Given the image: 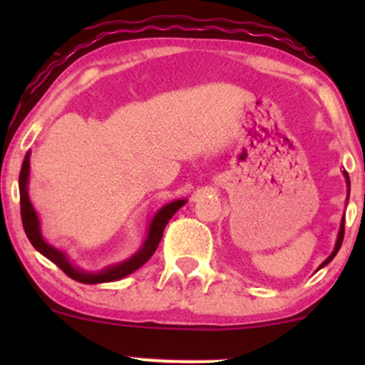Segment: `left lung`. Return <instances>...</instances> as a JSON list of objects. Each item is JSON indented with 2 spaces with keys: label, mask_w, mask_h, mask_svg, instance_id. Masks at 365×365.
<instances>
[{
  "label": "left lung",
  "mask_w": 365,
  "mask_h": 365,
  "mask_svg": "<svg viewBox=\"0 0 365 365\" xmlns=\"http://www.w3.org/2000/svg\"><path fill=\"white\" fill-rule=\"evenodd\" d=\"M343 177H345V180H346V187H349V195H350V178H349V173H346L345 170H343ZM346 200H349V197H346ZM343 237H345V217H341L340 230H338L336 244H334V249H333V252H331V254H329V257L326 259V261L321 264V266H319V269H321V267H324L326 264H329L331 261H333V259H334V255L338 254V250H340V247H341V244H343Z\"/></svg>",
  "instance_id": "left-lung-1"
}]
</instances>
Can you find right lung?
<instances>
[{"instance_id":"1","label":"right lung","mask_w":365,"mask_h":365,"mask_svg":"<svg viewBox=\"0 0 365 365\" xmlns=\"http://www.w3.org/2000/svg\"><path fill=\"white\" fill-rule=\"evenodd\" d=\"M29 177H31V150L25 154V159L22 163V170H20L19 177V188H20V212H22V223L25 235H27L31 244L34 245L37 252H41L44 257H48L49 261H53L65 274H68L70 278L75 279L78 283L86 284H96V283H110V282H118V279L125 278V276L132 274L133 271L139 269L140 266H144L149 261L150 255L156 252L159 242H161L163 232H165V226L168 225L171 216L178 211L183 204L187 202L185 199H177L171 200L166 206L159 207L156 215L153 216L150 223L148 226V237L142 242L140 249L135 254L130 255L125 261L111 264V266L103 267L101 271H83L78 266L70 261V257L61 250L54 249L53 245H49L43 237L41 232V221L37 217V212L34 206L31 202V197H29Z\"/></svg>"}]
</instances>
